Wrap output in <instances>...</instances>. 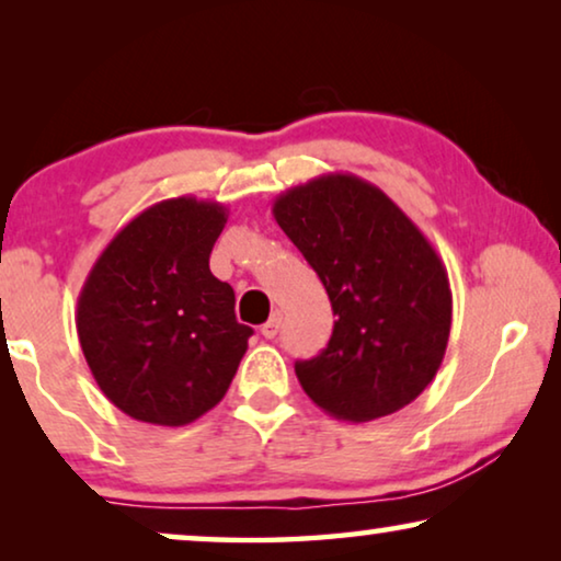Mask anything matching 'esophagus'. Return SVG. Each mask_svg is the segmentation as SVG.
Listing matches in <instances>:
<instances>
[{"label":"esophagus","instance_id":"34e87169","mask_svg":"<svg viewBox=\"0 0 561 561\" xmlns=\"http://www.w3.org/2000/svg\"><path fill=\"white\" fill-rule=\"evenodd\" d=\"M280 324H283V313L280 311H273L271 319L265 321L260 332H263L265 340H275V336H278V332H280Z\"/></svg>","mask_w":561,"mask_h":561}]
</instances>
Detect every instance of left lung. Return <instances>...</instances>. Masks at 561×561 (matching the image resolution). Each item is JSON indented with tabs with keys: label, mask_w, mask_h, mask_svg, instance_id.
<instances>
[{
	"label": "left lung",
	"mask_w": 561,
	"mask_h": 561,
	"mask_svg": "<svg viewBox=\"0 0 561 561\" xmlns=\"http://www.w3.org/2000/svg\"><path fill=\"white\" fill-rule=\"evenodd\" d=\"M273 217L317 271L336 317L327 350L296 363L306 396L355 424L416 401L451 329L447 267L424 232L352 173L288 188Z\"/></svg>",
	"instance_id": "8db88e82"
}]
</instances>
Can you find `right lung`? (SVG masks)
<instances>
[{"instance_id":"obj_1","label":"right lung","mask_w":561,"mask_h":561,"mask_svg":"<svg viewBox=\"0 0 561 561\" xmlns=\"http://www.w3.org/2000/svg\"><path fill=\"white\" fill-rule=\"evenodd\" d=\"M227 209L165 198L122 227L79 294L76 329L102 393L145 424L183 426L225 398L252 334L209 255Z\"/></svg>"}]
</instances>
